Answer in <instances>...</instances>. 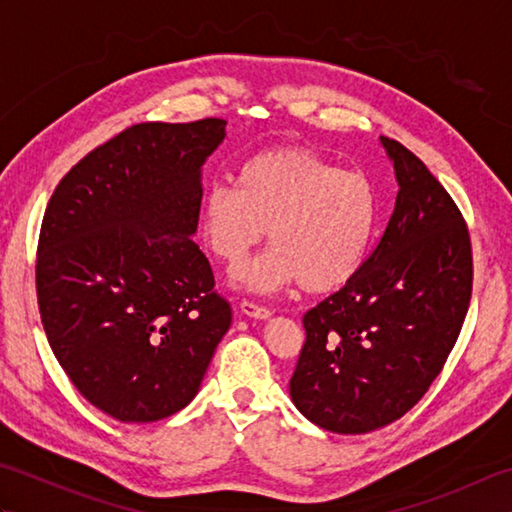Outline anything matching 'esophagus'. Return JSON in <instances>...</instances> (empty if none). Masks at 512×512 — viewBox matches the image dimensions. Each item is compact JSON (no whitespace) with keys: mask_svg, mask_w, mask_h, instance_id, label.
Wrapping results in <instances>:
<instances>
[{"mask_svg":"<svg viewBox=\"0 0 512 512\" xmlns=\"http://www.w3.org/2000/svg\"><path fill=\"white\" fill-rule=\"evenodd\" d=\"M239 310H242L246 317H253V319H270V314H273V310L259 306L255 301H242L239 303Z\"/></svg>","mask_w":512,"mask_h":512,"instance_id":"esophagus-1","label":"esophagus"}]
</instances>
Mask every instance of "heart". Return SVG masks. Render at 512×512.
Instances as JSON below:
<instances>
[{
  "instance_id": "b5f03b06",
  "label": "heart",
  "mask_w": 512,
  "mask_h": 512,
  "mask_svg": "<svg viewBox=\"0 0 512 512\" xmlns=\"http://www.w3.org/2000/svg\"><path fill=\"white\" fill-rule=\"evenodd\" d=\"M376 220V189L365 173L306 147H270L239 165L237 189L213 184L204 193L200 233L204 246L235 268L268 228L273 248L239 270V284L255 292L301 284L323 295L361 270Z\"/></svg>"
}]
</instances>
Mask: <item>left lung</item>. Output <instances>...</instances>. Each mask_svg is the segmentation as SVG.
<instances>
[{"label": "left lung", "mask_w": 512, "mask_h": 512, "mask_svg": "<svg viewBox=\"0 0 512 512\" xmlns=\"http://www.w3.org/2000/svg\"><path fill=\"white\" fill-rule=\"evenodd\" d=\"M398 195L352 281L303 314L290 398L317 427L367 433L405 416L451 354L473 290L471 237L447 189L398 140L380 136Z\"/></svg>", "instance_id": "8db88e82"}]
</instances>
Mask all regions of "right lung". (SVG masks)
Returning <instances> with one entry per match:
<instances>
[{
    "mask_svg": "<svg viewBox=\"0 0 512 512\" xmlns=\"http://www.w3.org/2000/svg\"><path fill=\"white\" fill-rule=\"evenodd\" d=\"M222 118L140 123L65 173L37 246L41 323L96 409L156 422L195 398L231 303L193 242Z\"/></svg>",
    "mask_w": 512,
    "mask_h": 512,
    "instance_id": "1",
    "label": "right lung"
}]
</instances>
